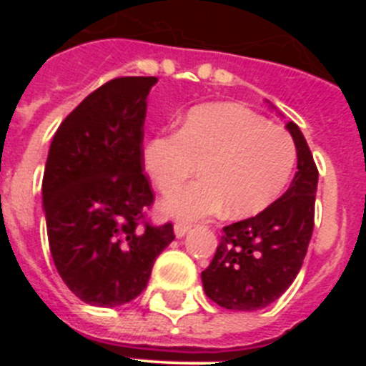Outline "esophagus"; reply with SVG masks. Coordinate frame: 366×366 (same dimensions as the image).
<instances>
[{
	"label": "esophagus",
	"mask_w": 366,
	"mask_h": 366,
	"mask_svg": "<svg viewBox=\"0 0 366 366\" xmlns=\"http://www.w3.org/2000/svg\"><path fill=\"white\" fill-rule=\"evenodd\" d=\"M190 223H185V222H176V225H174V232H176L177 238H183V236L187 234V232L190 231Z\"/></svg>",
	"instance_id": "esophagus-1"
}]
</instances>
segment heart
Listing matches in <instances>:
<instances>
[{
	"label": "heart",
	"mask_w": 366,
	"mask_h": 366,
	"mask_svg": "<svg viewBox=\"0 0 366 366\" xmlns=\"http://www.w3.org/2000/svg\"><path fill=\"white\" fill-rule=\"evenodd\" d=\"M295 159V143L284 128L225 102L192 108L179 132L155 135L143 148L144 170L163 194L202 164L203 179L163 203L177 218H203L223 207L232 218L258 214L286 189Z\"/></svg>",
	"instance_id": "heart-1"
}]
</instances>
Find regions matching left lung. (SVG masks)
<instances>
[{"label":"left lung","instance_id":"obj_1","mask_svg":"<svg viewBox=\"0 0 366 366\" xmlns=\"http://www.w3.org/2000/svg\"><path fill=\"white\" fill-rule=\"evenodd\" d=\"M297 148L292 185L257 216L223 227L216 254L202 273L207 297L236 312L266 308L292 286L302 267L315 222L319 170L302 132L287 122Z\"/></svg>","mask_w":366,"mask_h":366}]
</instances>
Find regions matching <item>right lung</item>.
<instances>
[{"instance_id":"right-lung-1","label":"right lung","mask_w":366,"mask_h":366,"mask_svg":"<svg viewBox=\"0 0 366 366\" xmlns=\"http://www.w3.org/2000/svg\"><path fill=\"white\" fill-rule=\"evenodd\" d=\"M155 76H119L64 119L45 163L44 212L58 274L80 300L113 308L141 295L174 236L144 211L147 97Z\"/></svg>"}]
</instances>
